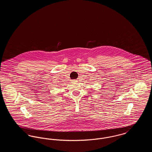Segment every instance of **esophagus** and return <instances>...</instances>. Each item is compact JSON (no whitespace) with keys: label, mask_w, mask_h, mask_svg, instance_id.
<instances>
[{"label":"esophagus","mask_w":152,"mask_h":152,"mask_svg":"<svg viewBox=\"0 0 152 152\" xmlns=\"http://www.w3.org/2000/svg\"><path fill=\"white\" fill-rule=\"evenodd\" d=\"M72 81L73 82V83H75V82H77V80H72Z\"/></svg>","instance_id":"obj_1"}]
</instances>
